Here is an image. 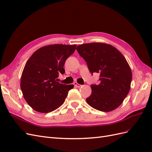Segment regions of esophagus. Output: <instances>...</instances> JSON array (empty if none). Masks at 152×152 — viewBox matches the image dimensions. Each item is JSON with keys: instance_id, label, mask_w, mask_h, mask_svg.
Here are the masks:
<instances>
[{"instance_id": "obj_1", "label": "esophagus", "mask_w": 152, "mask_h": 152, "mask_svg": "<svg viewBox=\"0 0 152 152\" xmlns=\"http://www.w3.org/2000/svg\"><path fill=\"white\" fill-rule=\"evenodd\" d=\"M73 85H74V86L76 87H80L82 86V85L78 84L77 82H74V83H73Z\"/></svg>"}]
</instances>
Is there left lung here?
<instances>
[{
  "label": "left lung",
  "mask_w": 152,
  "mask_h": 152,
  "mask_svg": "<svg viewBox=\"0 0 152 152\" xmlns=\"http://www.w3.org/2000/svg\"><path fill=\"white\" fill-rule=\"evenodd\" d=\"M77 50L93 74H99V84L91 85L92 93L86 102L102 112L116 109L131 89L132 72L122 54L112 45L100 42L78 45Z\"/></svg>",
  "instance_id": "8db88e82"
}]
</instances>
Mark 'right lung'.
Segmentation results:
<instances>
[{
  "label": "right lung",
  "instance_id": "1",
  "mask_svg": "<svg viewBox=\"0 0 152 152\" xmlns=\"http://www.w3.org/2000/svg\"><path fill=\"white\" fill-rule=\"evenodd\" d=\"M77 45L53 44L37 49L26 61L23 70L20 87L30 107L40 113H49L61 106L73 85L60 84L59 73L65 72L63 66L75 50Z\"/></svg>",
  "mask_w": 152,
  "mask_h": 152
}]
</instances>
